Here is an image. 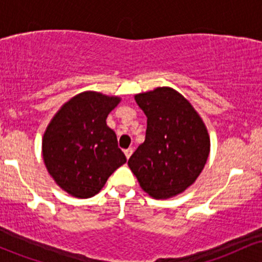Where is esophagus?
Here are the masks:
<instances>
[{
	"mask_svg": "<svg viewBox=\"0 0 262 262\" xmlns=\"http://www.w3.org/2000/svg\"><path fill=\"white\" fill-rule=\"evenodd\" d=\"M124 154H125V158L129 159V158H130V155L133 154V149H132V148L125 149V150H124Z\"/></svg>",
	"mask_w": 262,
	"mask_h": 262,
	"instance_id": "esophagus-1",
	"label": "esophagus"
}]
</instances>
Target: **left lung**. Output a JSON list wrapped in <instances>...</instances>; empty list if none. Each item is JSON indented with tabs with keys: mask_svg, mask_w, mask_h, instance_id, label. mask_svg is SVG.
Returning <instances> with one entry per match:
<instances>
[{
	"mask_svg": "<svg viewBox=\"0 0 262 262\" xmlns=\"http://www.w3.org/2000/svg\"><path fill=\"white\" fill-rule=\"evenodd\" d=\"M134 98L148 117V127L128 166L150 197H175L202 172L210 151L208 130L189 101L171 87H158Z\"/></svg>",
	"mask_w": 262,
	"mask_h": 262,
	"instance_id": "obj_1",
	"label": "left lung"
}]
</instances>
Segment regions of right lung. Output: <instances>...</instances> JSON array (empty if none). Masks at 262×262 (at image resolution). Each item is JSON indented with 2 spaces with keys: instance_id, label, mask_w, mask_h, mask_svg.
<instances>
[{
  "instance_id": "obj_1",
  "label": "right lung",
  "mask_w": 262,
  "mask_h": 262,
  "mask_svg": "<svg viewBox=\"0 0 262 262\" xmlns=\"http://www.w3.org/2000/svg\"><path fill=\"white\" fill-rule=\"evenodd\" d=\"M118 96L85 91L74 96L55 113L45 129L41 154L56 185L76 198H90L127 159L116 133L107 125Z\"/></svg>"
}]
</instances>
